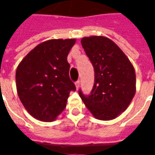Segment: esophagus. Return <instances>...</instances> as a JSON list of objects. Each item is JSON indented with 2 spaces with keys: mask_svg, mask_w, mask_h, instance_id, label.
Instances as JSON below:
<instances>
[{
  "mask_svg": "<svg viewBox=\"0 0 155 155\" xmlns=\"http://www.w3.org/2000/svg\"><path fill=\"white\" fill-rule=\"evenodd\" d=\"M75 87H76V90H77V91L80 89V81L75 82Z\"/></svg>",
  "mask_w": 155,
  "mask_h": 155,
  "instance_id": "esophagus-1",
  "label": "esophagus"
}]
</instances>
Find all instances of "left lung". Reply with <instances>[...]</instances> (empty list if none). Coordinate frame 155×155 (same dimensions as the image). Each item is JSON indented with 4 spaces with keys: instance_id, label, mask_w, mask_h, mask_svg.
I'll use <instances>...</instances> for the list:
<instances>
[{
    "instance_id": "8db88e82",
    "label": "left lung",
    "mask_w": 155,
    "mask_h": 155,
    "mask_svg": "<svg viewBox=\"0 0 155 155\" xmlns=\"http://www.w3.org/2000/svg\"><path fill=\"white\" fill-rule=\"evenodd\" d=\"M81 45L94 70V84L89 96L79 94L92 115L114 120L129 107L136 91L133 64L114 41L105 36L81 39Z\"/></svg>"
}]
</instances>
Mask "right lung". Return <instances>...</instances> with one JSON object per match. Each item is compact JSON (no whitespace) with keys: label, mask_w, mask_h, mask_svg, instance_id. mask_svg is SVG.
Here are the masks:
<instances>
[{"label":"right lung","mask_w":155,"mask_h":155,"mask_svg":"<svg viewBox=\"0 0 155 155\" xmlns=\"http://www.w3.org/2000/svg\"><path fill=\"white\" fill-rule=\"evenodd\" d=\"M75 39H53L36 45L15 72L16 90L25 110L36 120L51 122L64 110L75 85L69 76L67 56Z\"/></svg>","instance_id":"right-lung-1"}]
</instances>
